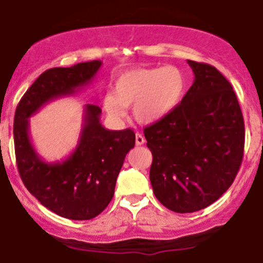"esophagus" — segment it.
I'll list each match as a JSON object with an SVG mask.
<instances>
[{
	"label": "esophagus",
	"instance_id": "34e87169",
	"mask_svg": "<svg viewBox=\"0 0 263 263\" xmlns=\"http://www.w3.org/2000/svg\"><path fill=\"white\" fill-rule=\"evenodd\" d=\"M145 144V137L141 134H136V145L137 146H141Z\"/></svg>",
	"mask_w": 263,
	"mask_h": 263
}]
</instances>
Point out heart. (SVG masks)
<instances>
[{
  "label": "heart",
  "mask_w": 263,
  "mask_h": 263,
  "mask_svg": "<svg viewBox=\"0 0 263 263\" xmlns=\"http://www.w3.org/2000/svg\"><path fill=\"white\" fill-rule=\"evenodd\" d=\"M184 87V75L176 66L131 68L118 76L115 94L103 98V107L110 118L122 121L132 105L135 121L153 124L176 109Z\"/></svg>",
  "instance_id": "obj_1"
}]
</instances>
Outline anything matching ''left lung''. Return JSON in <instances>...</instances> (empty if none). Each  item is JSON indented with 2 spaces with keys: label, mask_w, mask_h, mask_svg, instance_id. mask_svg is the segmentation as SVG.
Segmentation results:
<instances>
[{
  "label": "left lung",
  "mask_w": 263,
  "mask_h": 263,
  "mask_svg": "<svg viewBox=\"0 0 263 263\" xmlns=\"http://www.w3.org/2000/svg\"><path fill=\"white\" fill-rule=\"evenodd\" d=\"M187 62L195 73L192 86L171 115L144 129L154 195L179 214L221 197L245 150V121L230 82L214 66Z\"/></svg>",
  "instance_id": "left-lung-1"
}]
</instances>
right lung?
<instances>
[{"label":"right lung","mask_w":263,"mask_h":263,"mask_svg":"<svg viewBox=\"0 0 263 263\" xmlns=\"http://www.w3.org/2000/svg\"><path fill=\"white\" fill-rule=\"evenodd\" d=\"M100 66L102 61L95 60L49 68L29 87L15 112V155L21 179L44 208L66 219L89 220L107 208L124 158L135 146V134L129 128H104L102 109L86 104L78 146L65 160L49 163L31 144L29 118L52 100L78 94Z\"/></svg>","instance_id":"add662e5"}]
</instances>
